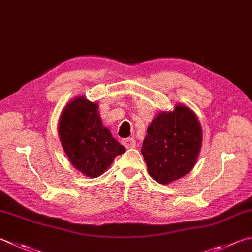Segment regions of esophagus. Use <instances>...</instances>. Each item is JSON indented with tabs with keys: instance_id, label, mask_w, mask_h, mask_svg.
<instances>
[{
	"instance_id": "1",
	"label": "esophagus",
	"mask_w": 252,
	"mask_h": 252,
	"mask_svg": "<svg viewBox=\"0 0 252 252\" xmlns=\"http://www.w3.org/2000/svg\"><path fill=\"white\" fill-rule=\"evenodd\" d=\"M121 142H122L123 146H125V148H126V149L134 148V146H135V141H134V139H131V138L123 139Z\"/></svg>"
}]
</instances>
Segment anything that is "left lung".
<instances>
[{
    "label": "left lung",
    "instance_id": "8db88e82",
    "mask_svg": "<svg viewBox=\"0 0 252 252\" xmlns=\"http://www.w3.org/2000/svg\"><path fill=\"white\" fill-rule=\"evenodd\" d=\"M202 146V127L195 113L178 104L161 112L148 127L141 152L151 176L168 184L194 167Z\"/></svg>",
    "mask_w": 252,
    "mask_h": 252
}]
</instances>
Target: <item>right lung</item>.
<instances>
[{
  "mask_svg": "<svg viewBox=\"0 0 252 252\" xmlns=\"http://www.w3.org/2000/svg\"><path fill=\"white\" fill-rule=\"evenodd\" d=\"M59 138L75 168L89 177H98L110 166L125 146L102 126L98 104L84 97L68 103L59 119Z\"/></svg>",
  "mask_w": 252,
  "mask_h": 252,
  "instance_id": "add662e5",
  "label": "right lung"
}]
</instances>
